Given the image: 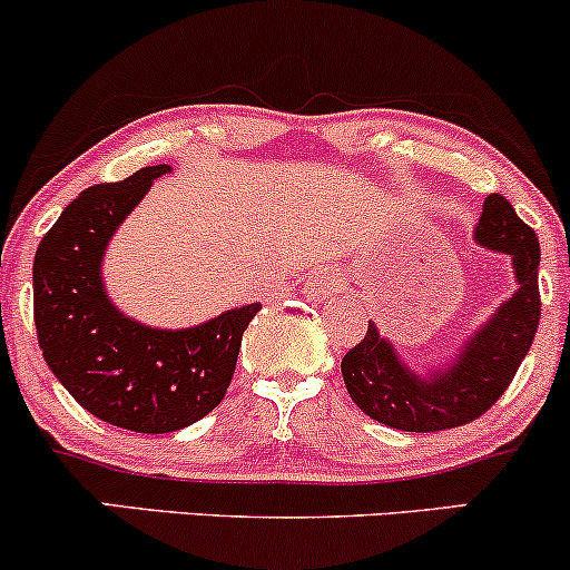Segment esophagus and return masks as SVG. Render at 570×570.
<instances>
[{"instance_id": "obj_1", "label": "esophagus", "mask_w": 570, "mask_h": 570, "mask_svg": "<svg viewBox=\"0 0 570 570\" xmlns=\"http://www.w3.org/2000/svg\"><path fill=\"white\" fill-rule=\"evenodd\" d=\"M343 289V273L332 271V267H318L305 284V294L307 297H316V299H330L340 294Z\"/></svg>"}]
</instances>
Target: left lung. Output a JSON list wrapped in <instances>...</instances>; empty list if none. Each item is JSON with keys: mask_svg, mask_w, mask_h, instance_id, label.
<instances>
[{"mask_svg": "<svg viewBox=\"0 0 570 570\" xmlns=\"http://www.w3.org/2000/svg\"><path fill=\"white\" fill-rule=\"evenodd\" d=\"M476 240L512 257L520 289L466 340L453 364L417 377L375 324L343 356V381L356 407L399 431H444L472 423L499 402L531 351L541 318L539 238L503 195H488Z\"/></svg>", "mask_w": 570, "mask_h": 570, "instance_id": "8db88e82", "label": "left lung"}]
</instances>
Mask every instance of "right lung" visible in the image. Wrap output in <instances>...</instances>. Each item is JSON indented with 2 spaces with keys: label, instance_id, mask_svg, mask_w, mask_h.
I'll return each instance as SVG.
<instances>
[{
  "label": "right lung",
  "instance_id": "1",
  "mask_svg": "<svg viewBox=\"0 0 570 570\" xmlns=\"http://www.w3.org/2000/svg\"><path fill=\"white\" fill-rule=\"evenodd\" d=\"M171 166L88 187L63 208L35 257V324L45 362L90 415L139 434L200 421L225 399L240 337L263 305L193 330H153L122 316L101 284V259L120 222Z\"/></svg>",
  "mask_w": 570,
  "mask_h": 570
}]
</instances>
